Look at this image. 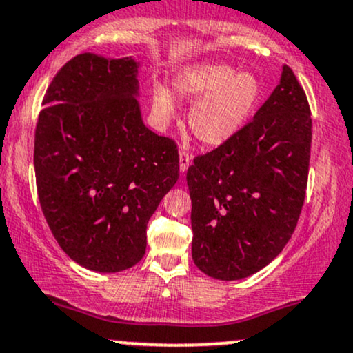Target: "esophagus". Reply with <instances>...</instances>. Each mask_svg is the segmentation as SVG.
<instances>
[{"mask_svg": "<svg viewBox=\"0 0 353 353\" xmlns=\"http://www.w3.org/2000/svg\"><path fill=\"white\" fill-rule=\"evenodd\" d=\"M190 164V154L185 152V151H181L179 152V171L181 174H185V171H188Z\"/></svg>", "mask_w": 353, "mask_h": 353, "instance_id": "34e87169", "label": "esophagus"}]
</instances>
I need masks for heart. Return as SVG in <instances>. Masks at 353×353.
I'll return each mask as SVG.
<instances>
[{
	"label": "heart",
	"mask_w": 353,
	"mask_h": 353,
	"mask_svg": "<svg viewBox=\"0 0 353 353\" xmlns=\"http://www.w3.org/2000/svg\"><path fill=\"white\" fill-rule=\"evenodd\" d=\"M179 98L196 101L189 109V128L205 145H222L237 136L261 103L264 84L254 72H237L230 64L199 63L182 68L172 78ZM156 123L165 125L176 116V101L164 84L151 89Z\"/></svg>",
	"instance_id": "obj_1"
}]
</instances>
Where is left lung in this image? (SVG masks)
<instances>
[{"instance_id":"8db88e82","label":"left lung","mask_w":353,"mask_h":353,"mask_svg":"<svg viewBox=\"0 0 353 353\" xmlns=\"http://www.w3.org/2000/svg\"><path fill=\"white\" fill-rule=\"evenodd\" d=\"M310 143L305 92L283 64L254 119L188 169L192 261L199 270L239 281L282 252L305 199Z\"/></svg>"}]
</instances>
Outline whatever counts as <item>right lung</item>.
<instances>
[{
    "mask_svg": "<svg viewBox=\"0 0 353 353\" xmlns=\"http://www.w3.org/2000/svg\"><path fill=\"white\" fill-rule=\"evenodd\" d=\"M139 61L83 52L51 81L34 134L41 209L76 264L114 274L145 252L148 221L179 177L176 143L145 128Z\"/></svg>",
    "mask_w": 353,
    "mask_h": 353,
    "instance_id": "right-lung-1",
    "label": "right lung"
}]
</instances>
